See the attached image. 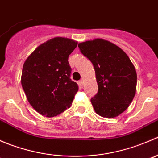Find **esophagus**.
Returning a JSON list of instances; mask_svg holds the SVG:
<instances>
[{
  "instance_id": "esophagus-1",
  "label": "esophagus",
  "mask_w": 158,
  "mask_h": 158,
  "mask_svg": "<svg viewBox=\"0 0 158 158\" xmlns=\"http://www.w3.org/2000/svg\"><path fill=\"white\" fill-rule=\"evenodd\" d=\"M79 85H80V86H83V85H84V80H83V79H82V80L79 81Z\"/></svg>"
}]
</instances>
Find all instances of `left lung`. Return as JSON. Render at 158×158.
Returning a JSON list of instances; mask_svg holds the SVG:
<instances>
[{
    "label": "left lung",
    "mask_w": 158,
    "mask_h": 158,
    "mask_svg": "<svg viewBox=\"0 0 158 158\" xmlns=\"http://www.w3.org/2000/svg\"><path fill=\"white\" fill-rule=\"evenodd\" d=\"M81 52L92 62L98 83V93L91 102L98 115L113 118L131 103L137 86V73L126 53L104 39L79 43Z\"/></svg>",
    "instance_id": "8db88e82"
}]
</instances>
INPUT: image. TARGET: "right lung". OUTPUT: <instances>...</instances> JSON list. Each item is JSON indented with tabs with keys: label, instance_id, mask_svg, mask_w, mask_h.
I'll list each match as a JSON object with an SVG mask.
<instances>
[{
	"label": "right lung",
	"instance_id": "add662e5",
	"mask_svg": "<svg viewBox=\"0 0 158 158\" xmlns=\"http://www.w3.org/2000/svg\"><path fill=\"white\" fill-rule=\"evenodd\" d=\"M69 38H52L38 46L23 66L21 85L29 103L47 118L69 109L78 92L77 83L70 79L69 55L77 47Z\"/></svg>",
	"mask_w": 158,
	"mask_h": 158
}]
</instances>
